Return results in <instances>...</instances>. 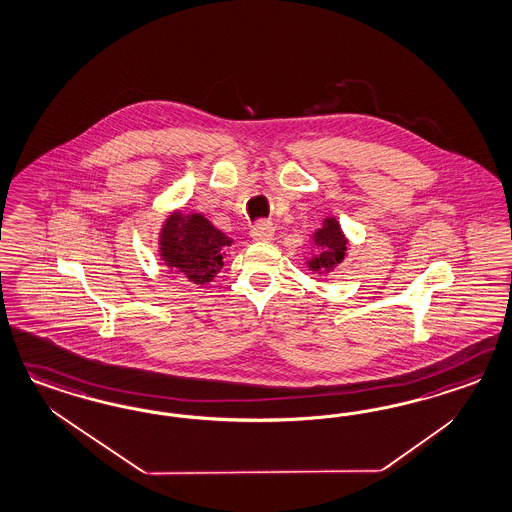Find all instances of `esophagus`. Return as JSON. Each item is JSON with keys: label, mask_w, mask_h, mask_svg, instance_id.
Returning <instances> with one entry per match:
<instances>
[{"label": "esophagus", "mask_w": 512, "mask_h": 512, "mask_svg": "<svg viewBox=\"0 0 512 512\" xmlns=\"http://www.w3.org/2000/svg\"><path fill=\"white\" fill-rule=\"evenodd\" d=\"M250 235H252L254 241L269 243V241H273V237H275V228H273L269 222H258L256 226H252Z\"/></svg>", "instance_id": "1"}]
</instances>
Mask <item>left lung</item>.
Here are the masks:
<instances>
[{"mask_svg":"<svg viewBox=\"0 0 512 512\" xmlns=\"http://www.w3.org/2000/svg\"><path fill=\"white\" fill-rule=\"evenodd\" d=\"M348 241L345 231L335 216H326L322 226L311 235V256L305 260L309 271L330 275L347 258Z\"/></svg>","mask_w":512,"mask_h":512,"instance_id":"obj_1","label":"left lung"}]
</instances>
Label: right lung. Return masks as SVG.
I'll return each mask as SVG.
<instances>
[{
	"label": "right lung",
	"instance_id": "add662e5",
	"mask_svg": "<svg viewBox=\"0 0 512 512\" xmlns=\"http://www.w3.org/2000/svg\"><path fill=\"white\" fill-rule=\"evenodd\" d=\"M233 245L201 213L171 211L158 231V254L167 271L194 284H209L224 267Z\"/></svg>",
	"mask_w": 512,
	"mask_h": 512
}]
</instances>
